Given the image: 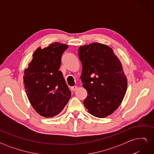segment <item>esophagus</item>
Returning a JSON list of instances; mask_svg holds the SVG:
<instances>
[{
  "label": "esophagus",
  "instance_id": "34e87169",
  "mask_svg": "<svg viewBox=\"0 0 154 154\" xmlns=\"http://www.w3.org/2000/svg\"><path fill=\"white\" fill-rule=\"evenodd\" d=\"M77 88H78L77 86H72V87H71V89L72 91H74L77 89Z\"/></svg>",
  "mask_w": 154,
  "mask_h": 154
}]
</instances>
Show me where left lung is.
I'll return each mask as SVG.
<instances>
[{
  "label": "left lung",
  "instance_id": "1",
  "mask_svg": "<svg viewBox=\"0 0 154 154\" xmlns=\"http://www.w3.org/2000/svg\"><path fill=\"white\" fill-rule=\"evenodd\" d=\"M82 64L80 76L87 91L83 105L88 112L103 118L122 103L127 89V79L119 58L105 44L92 43L80 47Z\"/></svg>",
  "mask_w": 154,
  "mask_h": 154
}]
</instances>
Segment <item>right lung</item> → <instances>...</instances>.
Wrapping results in <instances>:
<instances>
[{"instance_id": "right-lung-1", "label": "right lung", "mask_w": 154, "mask_h": 154, "mask_svg": "<svg viewBox=\"0 0 154 154\" xmlns=\"http://www.w3.org/2000/svg\"><path fill=\"white\" fill-rule=\"evenodd\" d=\"M68 45L54 42L44 49L38 48L25 69L24 85L31 105L45 118H52L62 112L71 92L59 71L63 53Z\"/></svg>"}]
</instances>
